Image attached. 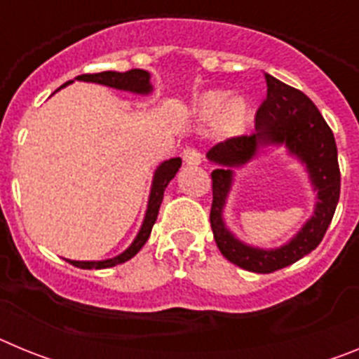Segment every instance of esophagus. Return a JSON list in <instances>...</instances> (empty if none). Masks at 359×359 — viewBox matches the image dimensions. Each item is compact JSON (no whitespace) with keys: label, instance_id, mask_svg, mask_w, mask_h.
<instances>
[{"label":"esophagus","instance_id":"esophagus-1","mask_svg":"<svg viewBox=\"0 0 359 359\" xmlns=\"http://www.w3.org/2000/svg\"><path fill=\"white\" fill-rule=\"evenodd\" d=\"M183 161L190 167H196V165L201 163V154L196 149H187V151H183Z\"/></svg>","mask_w":359,"mask_h":359}]
</instances>
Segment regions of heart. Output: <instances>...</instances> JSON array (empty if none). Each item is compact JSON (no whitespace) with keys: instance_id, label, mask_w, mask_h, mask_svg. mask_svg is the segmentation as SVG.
Here are the masks:
<instances>
[{"instance_id":"heart-1","label":"heart","mask_w":359,"mask_h":359,"mask_svg":"<svg viewBox=\"0 0 359 359\" xmlns=\"http://www.w3.org/2000/svg\"><path fill=\"white\" fill-rule=\"evenodd\" d=\"M196 113L203 122H215L221 135H237L248 120L250 107L243 97L228 98L224 91H208L196 104Z\"/></svg>"}]
</instances>
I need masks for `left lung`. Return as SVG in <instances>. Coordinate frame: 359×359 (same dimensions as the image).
<instances>
[{
  "label": "left lung",
  "instance_id": "left-lung-1",
  "mask_svg": "<svg viewBox=\"0 0 359 359\" xmlns=\"http://www.w3.org/2000/svg\"><path fill=\"white\" fill-rule=\"evenodd\" d=\"M268 97L257 111L255 133L217 144L207 152L217 165L212 172L214 201L210 224L219 252L253 273H271L293 264L322 243L340 199V167L334 135L316 106L302 91L264 73ZM284 147L306 170L317 196L313 214L290 241L277 249H259L241 241L224 223V207L235 181V170L261 150Z\"/></svg>",
  "mask_w": 359,
  "mask_h": 359
}]
</instances>
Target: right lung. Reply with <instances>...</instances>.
<instances>
[{"instance_id":"add662e5","label":"right lung","mask_w":359,"mask_h":359,"mask_svg":"<svg viewBox=\"0 0 359 359\" xmlns=\"http://www.w3.org/2000/svg\"><path fill=\"white\" fill-rule=\"evenodd\" d=\"M75 81L82 82H95V84H102L107 88H113V90L128 91V93L135 95H147L152 93V84H151V73L145 72V69L135 68L129 69V72H102V73H93V75H79ZM73 81L66 82L61 88H66L68 84H72ZM59 88V90H61ZM57 90V91H59ZM182 167V158H170V160H165L158 165L154 169V176H152L151 183V192H149V201H147V210H145L144 221H142V226L136 233V237L133 239V243L129 244L128 248L123 250L118 255L111 257V259H104V261H66L69 264L77 266L82 269H104V268H113L116 264H122V262L129 261L136 253L144 248V244L147 243L149 236H151V230L156 223L158 212H160V205L163 201V192L167 189V185L170 183L176 172Z\"/></svg>"}]
</instances>
